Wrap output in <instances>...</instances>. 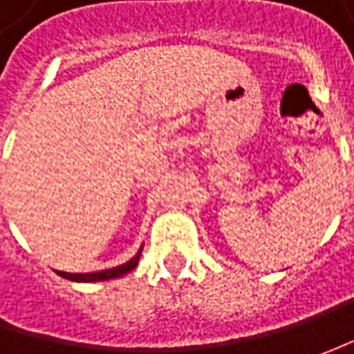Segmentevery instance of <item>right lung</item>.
Here are the masks:
<instances>
[{
  "instance_id": "obj_1",
  "label": "right lung",
  "mask_w": 354,
  "mask_h": 354,
  "mask_svg": "<svg viewBox=\"0 0 354 354\" xmlns=\"http://www.w3.org/2000/svg\"><path fill=\"white\" fill-rule=\"evenodd\" d=\"M140 256H142V248L140 252L126 262V264L116 266V268H110V270H102V272H90V274H68V272H59L57 270V274L61 276V278L71 279V281H104V279H114V278H122V276H126L128 272H131L138 262H140Z\"/></svg>"
}]
</instances>
